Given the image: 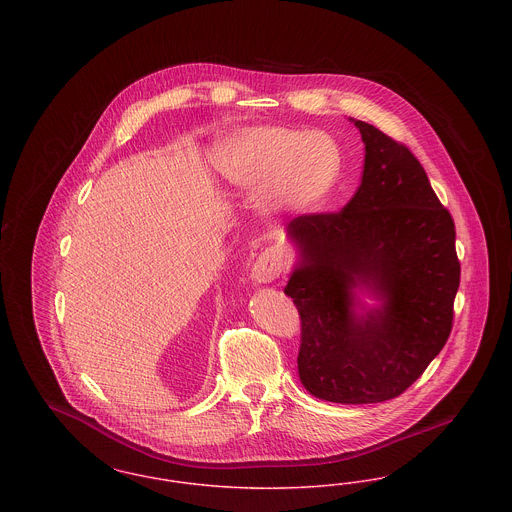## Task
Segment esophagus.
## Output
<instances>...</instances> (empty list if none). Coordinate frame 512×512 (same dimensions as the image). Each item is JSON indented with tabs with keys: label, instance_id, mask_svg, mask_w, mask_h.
<instances>
[{
	"label": "esophagus",
	"instance_id": "esophagus-1",
	"mask_svg": "<svg viewBox=\"0 0 512 512\" xmlns=\"http://www.w3.org/2000/svg\"><path fill=\"white\" fill-rule=\"evenodd\" d=\"M282 272V259L274 251H265L251 267V280L255 284H270Z\"/></svg>",
	"mask_w": 512,
	"mask_h": 512
}]
</instances>
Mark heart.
I'll list each match as a JSON object with an SVG mask.
<instances>
[{
    "label": "heart",
    "instance_id": "1",
    "mask_svg": "<svg viewBox=\"0 0 512 512\" xmlns=\"http://www.w3.org/2000/svg\"><path fill=\"white\" fill-rule=\"evenodd\" d=\"M220 180L247 194L265 190L270 209L305 213L318 207L340 174V149L324 134L278 126L242 128L211 151Z\"/></svg>",
    "mask_w": 512,
    "mask_h": 512
}]
</instances>
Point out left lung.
<instances>
[{
	"label": "left lung",
	"mask_w": 512,
	"mask_h": 512,
	"mask_svg": "<svg viewBox=\"0 0 512 512\" xmlns=\"http://www.w3.org/2000/svg\"><path fill=\"white\" fill-rule=\"evenodd\" d=\"M349 121L365 144L361 186L340 213L286 224L297 259L284 293L301 315L305 390L365 405L401 395L443 349L461 263L453 219L418 159L376 126Z\"/></svg>",
	"instance_id": "1"
}]
</instances>
